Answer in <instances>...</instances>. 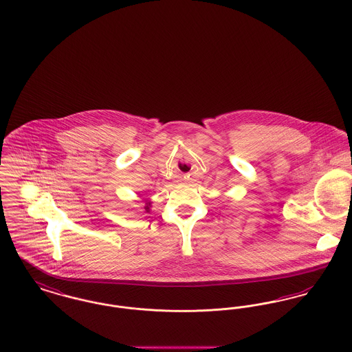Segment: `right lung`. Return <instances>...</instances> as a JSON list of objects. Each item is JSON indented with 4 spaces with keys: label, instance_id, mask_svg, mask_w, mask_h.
I'll list each match as a JSON object with an SVG mask.
<instances>
[{
    "label": "right lung",
    "instance_id": "right-lung-1",
    "mask_svg": "<svg viewBox=\"0 0 352 352\" xmlns=\"http://www.w3.org/2000/svg\"><path fill=\"white\" fill-rule=\"evenodd\" d=\"M148 205H149V204H148ZM148 205H147V206H146V210H149V206H148Z\"/></svg>",
    "mask_w": 352,
    "mask_h": 352
}]
</instances>
